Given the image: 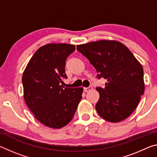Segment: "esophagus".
<instances>
[{"label":"esophagus","mask_w":157,"mask_h":157,"mask_svg":"<svg viewBox=\"0 0 157 157\" xmlns=\"http://www.w3.org/2000/svg\"><path fill=\"white\" fill-rule=\"evenodd\" d=\"M93 89V87L92 86H89V87H85V88H84V91L86 92H88L89 91H91V90Z\"/></svg>","instance_id":"34e87169"}]
</instances>
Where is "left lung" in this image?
<instances>
[{"instance_id":"8db88e82","label":"left lung","mask_w":157,"mask_h":157,"mask_svg":"<svg viewBox=\"0 0 157 157\" xmlns=\"http://www.w3.org/2000/svg\"><path fill=\"white\" fill-rule=\"evenodd\" d=\"M77 49L96 69L98 78L107 80L104 89L96 88L100 94L95 105L98 114L111 123L128 118L144 94L140 63L124 44L115 40L89 42L78 45Z\"/></svg>"}]
</instances>
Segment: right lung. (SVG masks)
<instances>
[{"instance_id": "1", "label": "right lung", "mask_w": 157, "mask_h": 157, "mask_svg": "<svg viewBox=\"0 0 157 157\" xmlns=\"http://www.w3.org/2000/svg\"><path fill=\"white\" fill-rule=\"evenodd\" d=\"M75 50L67 44H48L39 48L22 76L23 97L34 117L50 128L60 129L72 120L83 88L63 86L66 58Z\"/></svg>"}]
</instances>
